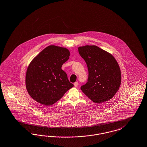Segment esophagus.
Wrapping results in <instances>:
<instances>
[{"label": "esophagus", "instance_id": "esophagus-1", "mask_svg": "<svg viewBox=\"0 0 147 147\" xmlns=\"http://www.w3.org/2000/svg\"><path fill=\"white\" fill-rule=\"evenodd\" d=\"M78 85H79V84H78V82H74V86H75V87H77V86H78Z\"/></svg>", "mask_w": 147, "mask_h": 147}]
</instances>
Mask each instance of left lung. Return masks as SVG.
<instances>
[{
  "instance_id": "left-lung-1",
  "label": "left lung",
  "mask_w": 147,
  "mask_h": 147,
  "mask_svg": "<svg viewBox=\"0 0 147 147\" xmlns=\"http://www.w3.org/2000/svg\"><path fill=\"white\" fill-rule=\"evenodd\" d=\"M78 51L88 69V82L80 88L82 92L95 103L111 99L121 84V71L115 59L94 45L79 47Z\"/></svg>"
}]
</instances>
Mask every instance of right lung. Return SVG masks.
<instances>
[{"label":"right lung","mask_w":147,"mask_h":147,"mask_svg":"<svg viewBox=\"0 0 147 147\" xmlns=\"http://www.w3.org/2000/svg\"><path fill=\"white\" fill-rule=\"evenodd\" d=\"M68 49L49 46L31 62L26 76V88L32 98L44 105H51L73 87L61 68L69 58Z\"/></svg>","instance_id":"right-lung-1"}]
</instances>
